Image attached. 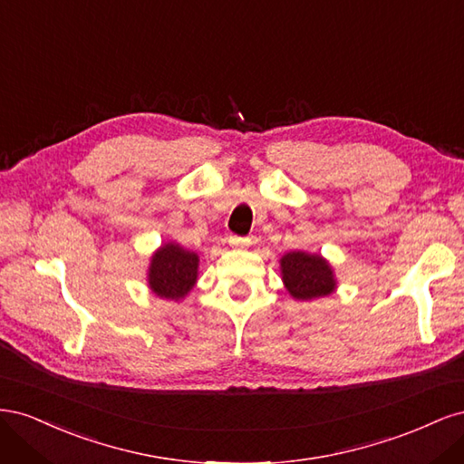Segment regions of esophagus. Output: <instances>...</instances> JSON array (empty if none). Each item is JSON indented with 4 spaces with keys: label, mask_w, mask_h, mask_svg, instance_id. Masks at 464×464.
Returning <instances> with one entry per match:
<instances>
[{
    "label": "esophagus",
    "mask_w": 464,
    "mask_h": 464,
    "mask_svg": "<svg viewBox=\"0 0 464 464\" xmlns=\"http://www.w3.org/2000/svg\"><path fill=\"white\" fill-rule=\"evenodd\" d=\"M230 246H232V247H247V246H249V237L230 236Z\"/></svg>",
    "instance_id": "34e87169"
}]
</instances>
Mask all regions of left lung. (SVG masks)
<instances>
[{"label":"left lung","instance_id":"8db88e82","mask_svg":"<svg viewBox=\"0 0 464 464\" xmlns=\"http://www.w3.org/2000/svg\"><path fill=\"white\" fill-rule=\"evenodd\" d=\"M280 278L286 292L298 302H312L331 296L336 278L331 263L321 254L294 249L280 257Z\"/></svg>","mask_w":464,"mask_h":464}]
</instances>
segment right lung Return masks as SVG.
Returning <instances> with one entry per match:
<instances>
[{
	"label": "right lung",
	"mask_w": 464,
	"mask_h": 464,
	"mask_svg": "<svg viewBox=\"0 0 464 464\" xmlns=\"http://www.w3.org/2000/svg\"><path fill=\"white\" fill-rule=\"evenodd\" d=\"M199 256L178 242H164L149 261L147 283L154 296L181 302L198 285Z\"/></svg>",
	"instance_id": "add662e5"
}]
</instances>
